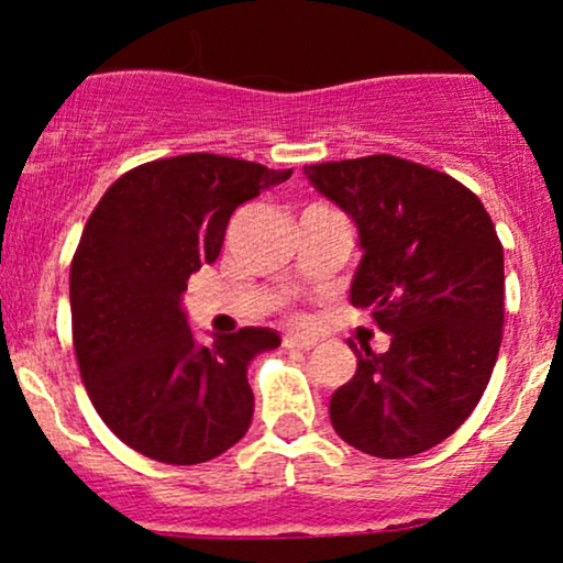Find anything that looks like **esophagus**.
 <instances>
[{
    "label": "esophagus",
    "mask_w": 563,
    "mask_h": 563,
    "mask_svg": "<svg viewBox=\"0 0 563 563\" xmlns=\"http://www.w3.org/2000/svg\"><path fill=\"white\" fill-rule=\"evenodd\" d=\"M314 344H318V339H312V335H296V333H288L286 339H283V346L286 349H301V352H309Z\"/></svg>",
    "instance_id": "esophagus-1"
}]
</instances>
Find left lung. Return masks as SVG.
<instances>
[{"label": "left lung", "mask_w": 563, "mask_h": 563, "mask_svg": "<svg viewBox=\"0 0 563 563\" xmlns=\"http://www.w3.org/2000/svg\"><path fill=\"white\" fill-rule=\"evenodd\" d=\"M360 232L349 299L373 309L391 344L357 349L333 391L331 423L376 457H410L448 439L479 405L503 341V245L482 200L450 174L386 156L303 166Z\"/></svg>", "instance_id": "8db88e82"}]
</instances>
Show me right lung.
I'll use <instances>...</instances> for the list:
<instances>
[{
  "label": "right lung",
  "mask_w": 563,
  "mask_h": 563,
  "mask_svg": "<svg viewBox=\"0 0 563 563\" xmlns=\"http://www.w3.org/2000/svg\"><path fill=\"white\" fill-rule=\"evenodd\" d=\"M288 177L187 153L126 172L89 214L70 262L76 360L97 416L145 457L196 466L249 431L245 373L280 335L241 328L198 344L183 294L187 277L217 262L232 211Z\"/></svg>",
  "instance_id": "add662e5"
}]
</instances>
